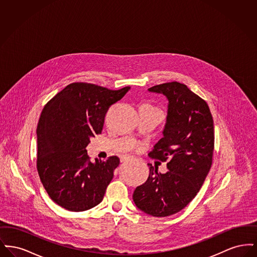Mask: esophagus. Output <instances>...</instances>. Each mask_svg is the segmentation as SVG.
I'll return each instance as SVG.
<instances>
[{
	"mask_svg": "<svg viewBox=\"0 0 257 257\" xmlns=\"http://www.w3.org/2000/svg\"><path fill=\"white\" fill-rule=\"evenodd\" d=\"M132 159H133V157H131V156H124V157H121L120 162L123 163V162H127V161H130V160Z\"/></svg>",
	"mask_w": 257,
	"mask_h": 257,
	"instance_id": "esophagus-1",
	"label": "esophagus"
}]
</instances>
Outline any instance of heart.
<instances>
[{
  "label": "heart",
  "mask_w": 257,
  "mask_h": 257,
  "mask_svg": "<svg viewBox=\"0 0 257 257\" xmlns=\"http://www.w3.org/2000/svg\"><path fill=\"white\" fill-rule=\"evenodd\" d=\"M145 105H147V106H149V107H151V108H154V109H157V110H159L158 108H155L154 106H152V105H150V104H145Z\"/></svg>",
  "instance_id": "obj_1"
}]
</instances>
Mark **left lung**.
Masks as SVG:
<instances>
[{
  "mask_svg": "<svg viewBox=\"0 0 257 257\" xmlns=\"http://www.w3.org/2000/svg\"><path fill=\"white\" fill-rule=\"evenodd\" d=\"M169 100L163 138L149 156L167 162L169 171L149 166V176L136 188L137 207L153 217H167L186 207L199 192L211 169L214 121L207 103L178 82L148 88Z\"/></svg>",
  "mask_w": 257,
  "mask_h": 257,
  "instance_id": "obj_1",
  "label": "left lung"
}]
</instances>
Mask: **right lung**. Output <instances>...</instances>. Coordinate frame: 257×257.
<instances>
[{
	"label": "right lung",
	"mask_w": 257,
	"mask_h": 257,
	"mask_svg": "<svg viewBox=\"0 0 257 257\" xmlns=\"http://www.w3.org/2000/svg\"><path fill=\"white\" fill-rule=\"evenodd\" d=\"M129 89L72 83L44 106L37 128V168L44 189L58 205L81 212L102 201L119 158L91 163L86 148L90 138L101 134L109 108Z\"/></svg>",
	"instance_id": "right-lung-1"
}]
</instances>
